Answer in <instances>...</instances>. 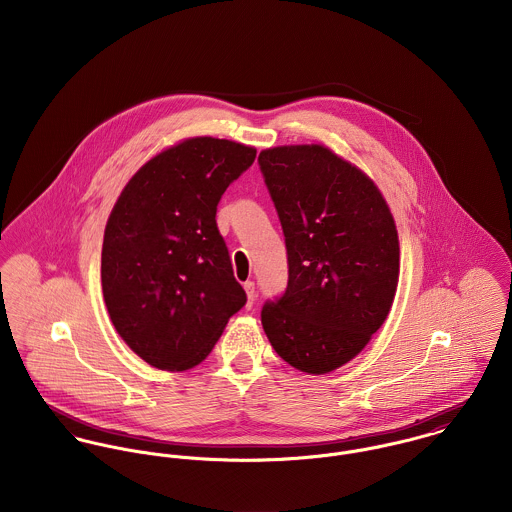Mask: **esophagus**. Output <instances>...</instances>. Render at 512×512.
Wrapping results in <instances>:
<instances>
[{
	"label": "esophagus",
	"mask_w": 512,
	"mask_h": 512,
	"mask_svg": "<svg viewBox=\"0 0 512 512\" xmlns=\"http://www.w3.org/2000/svg\"><path fill=\"white\" fill-rule=\"evenodd\" d=\"M244 290L248 295V307H252L254 299H256V288H254V282H244Z\"/></svg>",
	"instance_id": "34e87169"
}]
</instances>
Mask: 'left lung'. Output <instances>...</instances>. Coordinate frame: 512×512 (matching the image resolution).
Here are the masks:
<instances>
[{"instance_id": "1", "label": "left lung", "mask_w": 512, "mask_h": 512, "mask_svg": "<svg viewBox=\"0 0 512 512\" xmlns=\"http://www.w3.org/2000/svg\"><path fill=\"white\" fill-rule=\"evenodd\" d=\"M258 163L288 250V288L264 303L262 325L288 365L325 374L355 359L388 317L396 224L374 181L329 147H270Z\"/></svg>"}]
</instances>
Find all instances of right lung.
Wrapping results in <instances>:
<instances>
[{
	"label": "right lung",
	"mask_w": 512,
	"mask_h": 512,
	"mask_svg": "<svg viewBox=\"0 0 512 512\" xmlns=\"http://www.w3.org/2000/svg\"><path fill=\"white\" fill-rule=\"evenodd\" d=\"M256 149L219 138L169 147L128 181L104 230L102 292L126 345L161 370L199 365L246 303L217 205Z\"/></svg>",
	"instance_id": "obj_1"
}]
</instances>
